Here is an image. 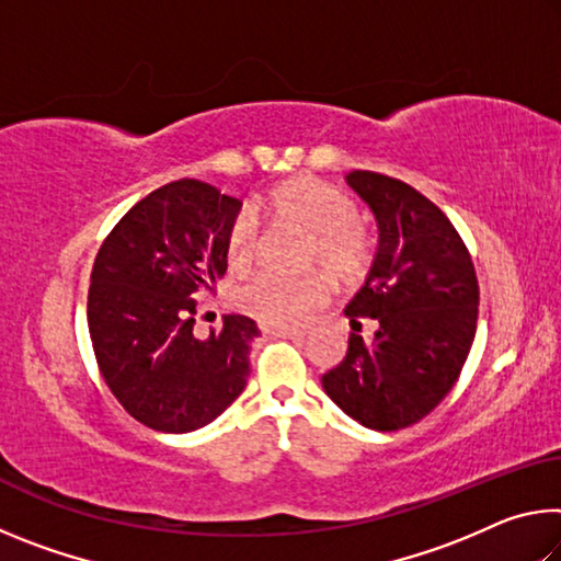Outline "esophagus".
I'll return each instance as SVG.
<instances>
[{
	"instance_id": "1",
	"label": "esophagus",
	"mask_w": 561,
	"mask_h": 561,
	"mask_svg": "<svg viewBox=\"0 0 561 561\" xmlns=\"http://www.w3.org/2000/svg\"><path fill=\"white\" fill-rule=\"evenodd\" d=\"M270 336H277V339H294V341H301L304 336H307V331L304 329H297V327H272L267 329Z\"/></svg>"
}]
</instances>
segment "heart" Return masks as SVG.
I'll return each instance as SVG.
<instances>
[{
    "label": "heart",
    "instance_id": "obj_1",
    "mask_svg": "<svg viewBox=\"0 0 561 561\" xmlns=\"http://www.w3.org/2000/svg\"><path fill=\"white\" fill-rule=\"evenodd\" d=\"M264 210L279 227L309 234L304 264H321L336 282H358L371 267L374 240L358 220V205L344 190L319 178H297L274 187ZM262 227L250 210L234 213L227 225L225 250L234 264H247L260 254ZM329 294L324 274L309 272L287 277L279 272H257L237 289V304L247 314L270 327H291L319 307Z\"/></svg>",
    "mask_w": 561,
    "mask_h": 561
}]
</instances>
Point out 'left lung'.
Returning a JSON list of instances; mask_svg holds the SVG:
<instances>
[{
	"label": "left lung",
	"mask_w": 561,
	"mask_h": 561,
	"mask_svg": "<svg viewBox=\"0 0 561 561\" xmlns=\"http://www.w3.org/2000/svg\"><path fill=\"white\" fill-rule=\"evenodd\" d=\"M346 180L376 215L378 252L346 307L354 327L346 356L321 386L366 428H408L450 393L468 360L478 274L453 222L415 187L371 170ZM360 318L379 324L368 345L357 334Z\"/></svg>",
	"instance_id": "8db88e82"
}]
</instances>
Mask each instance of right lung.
Returning a JSON list of instances; mask_svg holds the SVG:
<instances>
[{
    "label": "right lung",
    "instance_id": "right-lung-1",
    "mask_svg": "<svg viewBox=\"0 0 561 561\" xmlns=\"http://www.w3.org/2000/svg\"><path fill=\"white\" fill-rule=\"evenodd\" d=\"M240 205L205 180H175L133 205L93 262L89 334L99 371L153 431L213 423L252 371L260 329L250 317L227 314L210 336L195 334V297L227 270L225 234Z\"/></svg>",
    "mask_w": 561,
    "mask_h": 561
}]
</instances>
